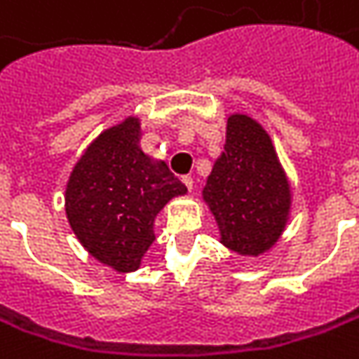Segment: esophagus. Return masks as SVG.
I'll return each mask as SVG.
<instances>
[{"instance_id": "1", "label": "esophagus", "mask_w": 359, "mask_h": 359, "mask_svg": "<svg viewBox=\"0 0 359 359\" xmlns=\"http://www.w3.org/2000/svg\"><path fill=\"white\" fill-rule=\"evenodd\" d=\"M182 182H184V187H187L189 191H192V187H194V180H192V177H189V175H187V177H182Z\"/></svg>"}]
</instances>
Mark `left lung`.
<instances>
[{
    "instance_id": "8db88e82",
    "label": "left lung",
    "mask_w": 359,
    "mask_h": 359,
    "mask_svg": "<svg viewBox=\"0 0 359 359\" xmlns=\"http://www.w3.org/2000/svg\"><path fill=\"white\" fill-rule=\"evenodd\" d=\"M220 242L242 256L268 252L288 224L292 189L264 127L248 115L226 121V142L206 187Z\"/></svg>"
}]
</instances>
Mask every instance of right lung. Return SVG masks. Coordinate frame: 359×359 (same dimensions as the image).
Listing matches in <instances>:
<instances>
[{
	"instance_id": "1",
	"label": "right lung",
	"mask_w": 359,
	"mask_h": 359,
	"mask_svg": "<svg viewBox=\"0 0 359 359\" xmlns=\"http://www.w3.org/2000/svg\"><path fill=\"white\" fill-rule=\"evenodd\" d=\"M187 194L165 161L141 149V121L127 117L95 139L75 163L65 189V212L83 248L117 272L141 266L155 242V218Z\"/></svg>"
}]
</instances>
